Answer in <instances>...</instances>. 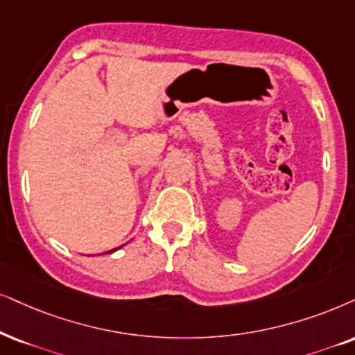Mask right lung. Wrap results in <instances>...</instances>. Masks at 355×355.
Returning <instances> with one entry per match:
<instances>
[{"instance_id": "right-lung-1", "label": "right lung", "mask_w": 355, "mask_h": 355, "mask_svg": "<svg viewBox=\"0 0 355 355\" xmlns=\"http://www.w3.org/2000/svg\"><path fill=\"white\" fill-rule=\"evenodd\" d=\"M119 249V248H118ZM113 250H116V249H113ZM113 250H110V252H113Z\"/></svg>"}]
</instances>
